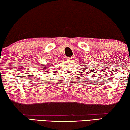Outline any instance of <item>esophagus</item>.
Masks as SVG:
<instances>
[{
    "instance_id": "1",
    "label": "esophagus",
    "mask_w": 130,
    "mask_h": 130,
    "mask_svg": "<svg viewBox=\"0 0 130 130\" xmlns=\"http://www.w3.org/2000/svg\"><path fill=\"white\" fill-rule=\"evenodd\" d=\"M72 57H66V60H71Z\"/></svg>"
}]
</instances>
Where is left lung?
<instances>
[{"mask_svg":"<svg viewBox=\"0 0 130 130\" xmlns=\"http://www.w3.org/2000/svg\"><path fill=\"white\" fill-rule=\"evenodd\" d=\"M89 68H88V67H86V70H88V69Z\"/></svg>","mask_w":130,"mask_h":130,"instance_id":"8db88e82","label":"left lung"}]
</instances>
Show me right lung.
Instances as JSON below:
<instances>
[{"label":"right lung","mask_w":130,"mask_h":130,"mask_svg":"<svg viewBox=\"0 0 130 130\" xmlns=\"http://www.w3.org/2000/svg\"><path fill=\"white\" fill-rule=\"evenodd\" d=\"M42 67L41 68H43V69L44 70H44V73H47V72L48 71H49V70H48V68H49V67H48V66H47V65H42L41 66ZM50 70H51V69H50Z\"/></svg>","instance_id":"add662e5"}]
</instances>
